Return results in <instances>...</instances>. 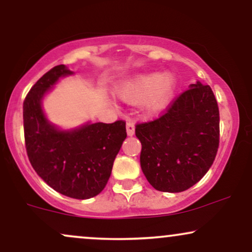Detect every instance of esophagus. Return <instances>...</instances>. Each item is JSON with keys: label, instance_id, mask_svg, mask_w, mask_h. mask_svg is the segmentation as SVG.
I'll list each match as a JSON object with an SVG mask.
<instances>
[{"label": "esophagus", "instance_id": "1", "mask_svg": "<svg viewBox=\"0 0 252 252\" xmlns=\"http://www.w3.org/2000/svg\"><path fill=\"white\" fill-rule=\"evenodd\" d=\"M135 132V124L134 122H131V121H128L126 122V134L129 136H132Z\"/></svg>", "mask_w": 252, "mask_h": 252}]
</instances>
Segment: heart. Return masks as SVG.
<instances>
[{
    "instance_id": "b5f03b06",
    "label": "heart",
    "mask_w": 252,
    "mask_h": 252,
    "mask_svg": "<svg viewBox=\"0 0 252 252\" xmlns=\"http://www.w3.org/2000/svg\"><path fill=\"white\" fill-rule=\"evenodd\" d=\"M175 89V79L172 74L158 72L140 74L126 80L118 89V96L126 102L146 99L149 111H158L167 105Z\"/></svg>"
}]
</instances>
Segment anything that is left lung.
I'll use <instances>...</instances> for the list:
<instances>
[{"label":"left lung","mask_w":252,"mask_h":252,"mask_svg":"<svg viewBox=\"0 0 252 252\" xmlns=\"http://www.w3.org/2000/svg\"><path fill=\"white\" fill-rule=\"evenodd\" d=\"M141 168L161 192L189 189L207 173L219 147L218 103L209 85L192 84L160 117L136 124Z\"/></svg>","instance_id":"left-lung-1"}]
</instances>
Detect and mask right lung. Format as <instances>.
<instances>
[{"mask_svg": "<svg viewBox=\"0 0 252 252\" xmlns=\"http://www.w3.org/2000/svg\"><path fill=\"white\" fill-rule=\"evenodd\" d=\"M72 72L58 65L32 86L24 102L25 143L28 158L48 186L74 199L96 196L105 187L115 158L126 137V122L86 124L60 131L46 120L43 94Z\"/></svg>", "mask_w": 252, "mask_h": 252, "instance_id": "1", "label": "right lung"}]
</instances>
